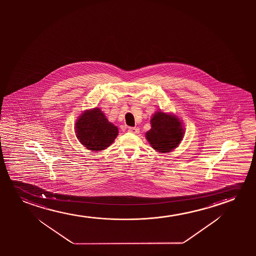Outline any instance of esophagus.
Wrapping results in <instances>:
<instances>
[{
    "mask_svg": "<svg viewBox=\"0 0 256 256\" xmlns=\"http://www.w3.org/2000/svg\"><path fill=\"white\" fill-rule=\"evenodd\" d=\"M139 131L140 130L136 128V126H134V128H128V132L132 134H138L139 133Z\"/></svg>",
    "mask_w": 256,
    "mask_h": 256,
    "instance_id": "1",
    "label": "esophagus"
}]
</instances>
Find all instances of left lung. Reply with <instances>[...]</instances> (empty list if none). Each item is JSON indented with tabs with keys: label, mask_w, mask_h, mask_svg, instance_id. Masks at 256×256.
<instances>
[{
	"label": "left lung",
	"mask_w": 256,
	"mask_h": 256,
	"mask_svg": "<svg viewBox=\"0 0 256 256\" xmlns=\"http://www.w3.org/2000/svg\"><path fill=\"white\" fill-rule=\"evenodd\" d=\"M151 130L146 138L156 150L162 153L170 152L178 146L184 130L180 120L172 114L158 112L151 118Z\"/></svg>",
	"instance_id": "left-lung-1"
}]
</instances>
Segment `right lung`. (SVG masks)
<instances>
[{"label": "right lung", "instance_id": "1", "mask_svg": "<svg viewBox=\"0 0 256 256\" xmlns=\"http://www.w3.org/2000/svg\"><path fill=\"white\" fill-rule=\"evenodd\" d=\"M76 136L81 144L90 150H105L118 136V128L109 122L102 110H88L76 122Z\"/></svg>", "mask_w": 256, "mask_h": 256}]
</instances>
